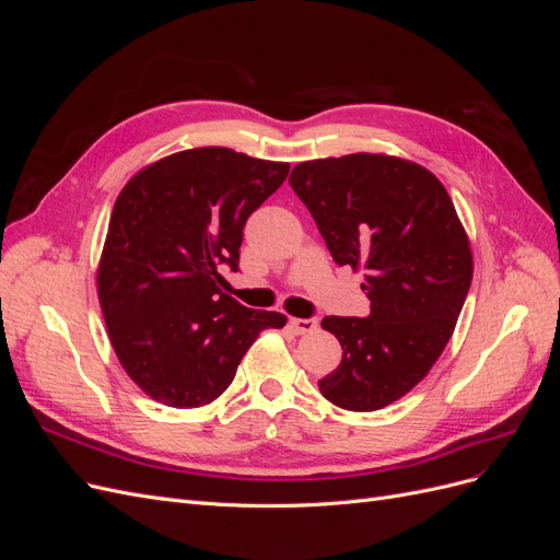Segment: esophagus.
<instances>
[{
    "mask_svg": "<svg viewBox=\"0 0 560 560\" xmlns=\"http://www.w3.org/2000/svg\"><path fill=\"white\" fill-rule=\"evenodd\" d=\"M290 327H292L296 334H313V331L317 329V319H315V317H308V319L292 317V319H290Z\"/></svg>",
    "mask_w": 560,
    "mask_h": 560,
    "instance_id": "34e87169",
    "label": "esophagus"
}]
</instances>
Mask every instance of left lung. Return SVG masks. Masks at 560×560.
Returning a JSON list of instances; mask_svg holds the SVG:
<instances>
[{
	"instance_id": "1",
	"label": "left lung",
	"mask_w": 560,
	"mask_h": 560,
	"mask_svg": "<svg viewBox=\"0 0 560 560\" xmlns=\"http://www.w3.org/2000/svg\"><path fill=\"white\" fill-rule=\"evenodd\" d=\"M290 184L338 266L362 270L369 317H325L343 360L317 383L338 409L378 411L430 374L453 336L474 261L444 184L387 154L299 163Z\"/></svg>"
}]
</instances>
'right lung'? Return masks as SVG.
Wrapping results in <instances>:
<instances>
[{
  "label": "right lung",
  "instance_id": "1",
  "mask_svg": "<svg viewBox=\"0 0 560 560\" xmlns=\"http://www.w3.org/2000/svg\"><path fill=\"white\" fill-rule=\"evenodd\" d=\"M290 163L226 147L184 149L135 173L118 194L97 264V299L118 362L144 395L175 409L212 404L276 311L224 292L243 226Z\"/></svg>",
  "mask_w": 560,
  "mask_h": 560
}]
</instances>
